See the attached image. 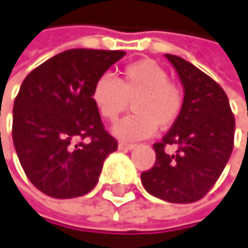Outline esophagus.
<instances>
[{"label":"esophagus","mask_w":248,"mask_h":248,"mask_svg":"<svg viewBox=\"0 0 248 248\" xmlns=\"http://www.w3.org/2000/svg\"><path fill=\"white\" fill-rule=\"evenodd\" d=\"M135 144L132 142H119V150H132Z\"/></svg>","instance_id":"34e87169"}]
</instances>
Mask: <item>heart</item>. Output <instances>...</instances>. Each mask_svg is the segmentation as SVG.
<instances>
[{
    "mask_svg": "<svg viewBox=\"0 0 248 248\" xmlns=\"http://www.w3.org/2000/svg\"><path fill=\"white\" fill-rule=\"evenodd\" d=\"M93 101L100 114L114 122L132 101L134 111L117 122L113 132L122 140L150 137L157 125L170 128L184 108V93L169 79L166 69L153 60H138L122 69L119 79L104 75L93 88Z\"/></svg>",
    "mask_w": 248,
    "mask_h": 248,
    "instance_id": "obj_1",
    "label": "heart"
}]
</instances>
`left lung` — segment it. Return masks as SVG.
<instances>
[{
    "label": "left lung",
    "instance_id": "8db88e82",
    "mask_svg": "<svg viewBox=\"0 0 248 248\" xmlns=\"http://www.w3.org/2000/svg\"><path fill=\"white\" fill-rule=\"evenodd\" d=\"M184 85L179 119L155 142V163L141 173L151 196L170 203L203 199L219 179L234 148L235 117L222 86L186 60L166 54ZM175 145L177 151L166 148Z\"/></svg>",
    "mask_w": 248,
    "mask_h": 248
}]
</instances>
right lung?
<instances>
[{
  "instance_id": "obj_1",
  "label": "right lung",
  "mask_w": 248,
  "mask_h": 248,
  "mask_svg": "<svg viewBox=\"0 0 248 248\" xmlns=\"http://www.w3.org/2000/svg\"><path fill=\"white\" fill-rule=\"evenodd\" d=\"M125 54L67 49L25 78L13 107V142L26 176L46 196H85L117 150L91 94L97 79Z\"/></svg>"
}]
</instances>
